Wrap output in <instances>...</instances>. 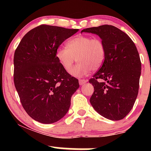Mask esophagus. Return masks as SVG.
<instances>
[{"instance_id": "34e87169", "label": "esophagus", "mask_w": 151, "mask_h": 151, "mask_svg": "<svg viewBox=\"0 0 151 151\" xmlns=\"http://www.w3.org/2000/svg\"><path fill=\"white\" fill-rule=\"evenodd\" d=\"M79 83L80 85H83V84L86 83V80H85V79H79Z\"/></svg>"}]
</instances>
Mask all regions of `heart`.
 <instances>
[{"label": "heart", "mask_w": 151, "mask_h": 151, "mask_svg": "<svg viewBox=\"0 0 151 151\" xmlns=\"http://www.w3.org/2000/svg\"><path fill=\"white\" fill-rule=\"evenodd\" d=\"M106 57V48L99 38L79 35L67 42V47H60L56 50V58L66 72H70L73 64L80 63L71 72L75 77L89 74L102 65Z\"/></svg>", "instance_id": "heart-1"}]
</instances>
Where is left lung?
I'll use <instances>...</instances> for the list:
<instances>
[{
	"label": "left lung",
	"mask_w": 151,
	"mask_h": 151,
	"mask_svg": "<svg viewBox=\"0 0 151 151\" xmlns=\"http://www.w3.org/2000/svg\"><path fill=\"white\" fill-rule=\"evenodd\" d=\"M96 34L103 41V65L89 79L94 88L90 103L106 119L119 121L132 109L138 96L141 63L134 42L113 25H104L81 30Z\"/></svg>",
	"instance_id": "8db88e82"
}]
</instances>
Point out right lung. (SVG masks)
Here are the masks:
<instances>
[{
  "label": "right lung",
  "instance_id": "right-lung-1",
  "mask_svg": "<svg viewBox=\"0 0 151 151\" xmlns=\"http://www.w3.org/2000/svg\"><path fill=\"white\" fill-rule=\"evenodd\" d=\"M78 30L41 25L25 34L15 50V89L23 109L38 122L52 124L65 116L79 87L56 58L60 45Z\"/></svg>",
  "mask_w": 151,
  "mask_h": 151
}]
</instances>
